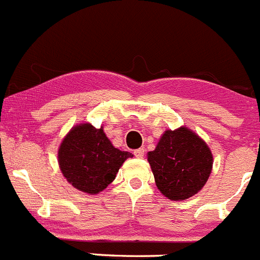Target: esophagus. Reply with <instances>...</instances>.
Instances as JSON below:
<instances>
[{
  "label": "esophagus",
  "instance_id": "34e87169",
  "mask_svg": "<svg viewBox=\"0 0 260 260\" xmlns=\"http://www.w3.org/2000/svg\"><path fill=\"white\" fill-rule=\"evenodd\" d=\"M144 153H145L144 148H139L136 149V150H134V155H135L136 158H144Z\"/></svg>",
  "mask_w": 260,
  "mask_h": 260
}]
</instances>
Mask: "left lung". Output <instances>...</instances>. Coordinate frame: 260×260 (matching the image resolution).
Listing matches in <instances>:
<instances>
[{"mask_svg":"<svg viewBox=\"0 0 260 260\" xmlns=\"http://www.w3.org/2000/svg\"><path fill=\"white\" fill-rule=\"evenodd\" d=\"M148 161L161 194L172 201L194 196L206 184L214 164L211 149L194 131L166 130Z\"/></svg>","mask_w":260,"mask_h":260,"instance_id":"obj_1","label":"left lung"}]
</instances>
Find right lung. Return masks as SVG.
Returning a JSON list of instances; mask_svg holds the SVG:
<instances>
[{"label":"right lung","mask_w":260,"mask_h":260,"mask_svg":"<svg viewBox=\"0 0 260 260\" xmlns=\"http://www.w3.org/2000/svg\"><path fill=\"white\" fill-rule=\"evenodd\" d=\"M133 154L115 148L104 131L88 122L76 125L58 149V163L67 181L82 192L97 194L115 179Z\"/></svg>","instance_id":"add662e5"}]
</instances>
